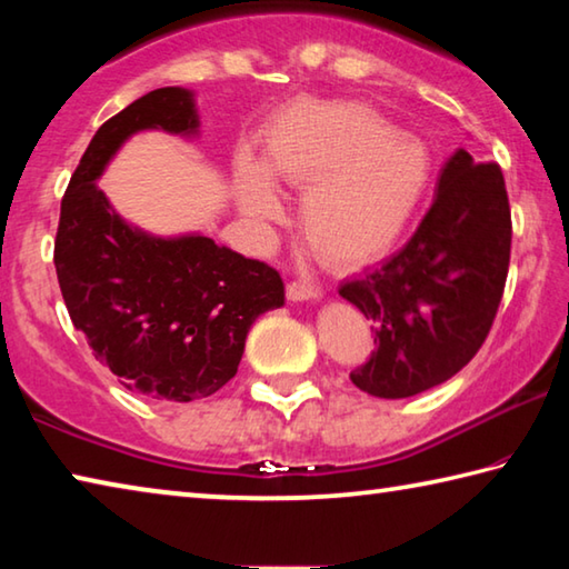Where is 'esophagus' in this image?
<instances>
[{
    "instance_id": "esophagus-1",
    "label": "esophagus",
    "mask_w": 569,
    "mask_h": 569,
    "mask_svg": "<svg viewBox=\"0 0 569 569\" xmlns=\"http://www.w3.org/2000/svg\"><path fill=\"white\" fill-rule=\"evenodd\" d=\"M286 296L291 298L293 303H301V301H319L321 291H319V288H313V286H306V283L293 281V283L286 286Z\"/></svg>"
}]
</instances>
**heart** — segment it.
<instances>
[{"instance_id":"b5f03b06","label":"heart","mask_w":569,"mask_h":569,"mask_svg":"<svg viewBox=\"0 0 569 569\" xmlns=\"http://www.w3.org/2000/svg\"><path fill=\"white\" fill-rule=\"evenodd\" d=\"M431 158L421 140L397 132L361 102L301 100L266 134L263 160L236 166L238 206L256 223L281 218L273 182L306 190L301 230L339 268L387 256L417 216Z\"/></svg>"}]
</instances>
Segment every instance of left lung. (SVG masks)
I'll list each match as a JSON object with an SVG mask.
<instances>
[{
	"label": "left lung",
	"instance_id": "1",
	"mask_svg": "<svg viewBox=\"0 0 569 569\" xmlns=\"http://www.w3.org/2000/svg\"><path fill=\"white\" fill-rule=\"evenodd\" d=\"M512 216L495 162L457 150L417 233L381 268L346 281L339 296L371 321L377 351L351 381L379 399L439 387L485 343L502 301Z\"/></svg>",
	"mask_w": 569,
	"mask_h": 569
}]
</instances>
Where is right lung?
Listing matches in <instances>:
<instances>
[{"label": "right lung", "mask_w": 569, "mask_h": 569, "mask_svg": "<svg viewBox=\"0 0 569 569\" xmlns=\"http://www.w3.org/2000/svg\"><path fill=\"white\" fill-rule=\"evenodd\" d=\"M198 138L196 92L160 88L94 132L62 198L54 268L77 331L120 383L148 399H206L236 377L250 326L286 301L278 271L200 233L152 236L98 180L132 134Z\"/></svg>", "instance_id": "1"}]
</instances>
